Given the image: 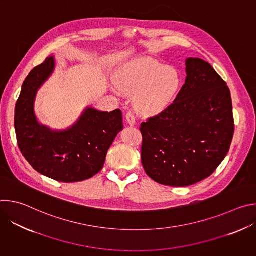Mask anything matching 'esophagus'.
<instances>
[{
    "instance_id": "obj_1",
    "label": "esophagus",
    "mask_w": 256,
    "mask_h": 256,
    "mask_svg": "<svg viewBox=\"0 0 256 256\" xmlns=\"http://www.w3.org/2000/svg\"><path fill=\"white\" fill-rule=\"evenodd\" d=\"M126 120L130 126H134L136 124V118L132 112H128L126 114Z\"/></svg>"
}]
</instances>
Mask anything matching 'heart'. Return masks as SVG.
<instances>
[{
	"instance_id": "b5f03b06",
	"label": "heart",
	"mask_w": 256,
	"mask_h": 256,
	"mask_svg": "<svg viewBox=\"0 0 256 256\" xmlns=\"http://www.w3.org/2000/svg\"><path fill=\"white\" fill-rule=\"evenodd\" d=\"M114 84L122 93L134 95V103L138 112L155 114L172 103L181 78L173 66L153 58H136L116 72Z\"/></svg>"
}]
</instances>
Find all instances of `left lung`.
I'll use <instances>...</instances> for the list:
<instances>
[{"mask_svg": "<svg viewBox=\"0 0 256 256\" xmlns=\"http://www.w3.org/2000/svg\"><path fill=\"white\" fill-rule=\"evenodd\" d=\"M186 79L176 99L140 124L142 163L163 186H192L225 159L234 134L230 90L200 58L186 62Z\"/></svg>", "mask_w": 256, "mask_h": 256, "instance_id": "left-lung-1", "label": "left lung"}]
</instances>
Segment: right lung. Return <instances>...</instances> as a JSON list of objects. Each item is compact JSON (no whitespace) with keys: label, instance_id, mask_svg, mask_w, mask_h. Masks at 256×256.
I'll return each mask as SVG.
<instances>
[{"label":"right lung","instance_id":"add662e5","mask_svg":"<svg viewBox=\"0 0 256 256\" xmlns=\"http://www.w3.org/2000/svg\"><path fill=\"white\" fill-rule=\"evenodd\" d=\"M54 66V58L50 56L25 79L15 108L17 142L25 159L40 174L66 184L83 181L102 169L109 147L124 128L122 114L120 109L106 112L87 107L66 130L40 124L34 101Z\"/></svg>","mask_w":256,"mask_h":256}]
</instances>
